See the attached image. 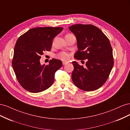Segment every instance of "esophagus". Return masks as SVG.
I'll list each match as a JSON object with an SVG mask.
<instances>
[{"label": "esophagus", "mask_w": 130, "mask_h": 130, "mask_svg": "<svg viewBox=\"0 0 130 130\" xmlns=\"http://www.w3.org/2000/svg\"><path fill=\"white\" fill-rule=\"evenodd\" d=\"M68 63V62H63V65L67 64Z\"/></svg>", "instance_id": "34e87169"}]
</instances>
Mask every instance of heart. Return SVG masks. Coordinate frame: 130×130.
I'll list each match as a JSON object with an SVG mask.
<instances>
[{
  "mask_svg": "<svg viewBox=\"0 0 130 130\" xmlns=\"http://www.w3.org/2000/svg\"><path fill=\"white\" fill-rule=\"evenodd\" d=\"M70 34H67V35H70ZM69 56H70L69 54H68V53L64 52H61L57 55V57L58 58H60V59H61L62 60H63V61H68L69 60Z\"/></svg>",
  "mask_w": 130,
  "mask_h": 130,
  "instance_id": "1",
  "label": "heart"
}]
</instances>
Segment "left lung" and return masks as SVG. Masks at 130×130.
Listing matches in <instances>:
<instances>
[{
	"mask_svg": "<svg viewBox=\"0 0 130 130\" xmlns=\"http://www.w3.org/2000/svg\"><path fill=\"white\" fill-rule=\"evenodd\" d=\"M76 37L78 50L74 58L87 59L86 66L72 62L73 82L84 91H93L103 86L109 75L114 64L113 50L107 37L92 24H75L69 27Z\"/></svg>",
	"mask_w": 130,
	"mask_h": 130,
	"instance_id": "left-lung-1",
	"label": "left lung"
}]
</instances>
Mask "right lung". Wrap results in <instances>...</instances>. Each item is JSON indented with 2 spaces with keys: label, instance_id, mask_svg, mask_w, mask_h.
<instances>
[{
  "label": "right lung",
  "instance_id": "1",
  "mask_svg": "<svg viewBox=\"0 0 130 130\" xmlns=\"http://www.w3.org/2000/svg\"><path fill=\"white\" fill-rule=\"evenodd\" d=\"M63 29L62 27H35L18 38L12 65L19 84L27 91L41 92L53 85L55 74L61 67L62 62L53 58L48 65L42 66L41 56L45 51H50L54 38Z\"/></svg>",
  "mask_w": 130,
  "mask_h": 130
}]
</instances>
